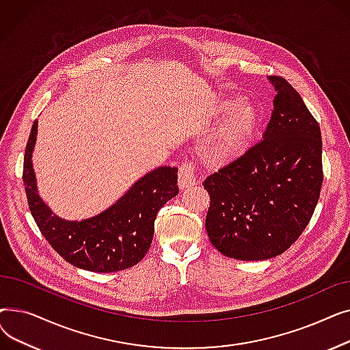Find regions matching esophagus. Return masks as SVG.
I'll return each mask as SVG.
<instances>
[{"instance_id": "esophagus-1", "label": "esophagus", "mask_w": 350, "mask_h": 350, "mask_svg": "<svg viewBox=\"0 0 350 350\" xmlns=\"http://www.w3.org/2000/svg\"><path fill=\"white\" fill-rule=\"evenodd\" d=\"M194 165L191 163H183L178 170V186L180 189H187L194 186L197 183Z\"/></svg>"}]
</instances>
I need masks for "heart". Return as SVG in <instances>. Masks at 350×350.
Returning <instances> with one entry per match:
<instances>
[{
  "label": "heart",
  "mask_w": 350,
  "mask_h": 350,
  "mask_svg": "<svg viewBox=\"0 0 350 350\" xmlns=\"http://www.w3.org/2000/svg\"><path fill=\"white\" fill-rule=\"evenodd\" d=\"M238 105V100L228 99L219 103L218 110L221 113H232L226 118L204 144V154L207 159L218 163H224L240 156L251 143L254 133L258 126V113L252 105Z\"/></svg>",
  "instance_id": "1"
}]
</instances>
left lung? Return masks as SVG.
I'll list each match as a JSON object with an SVG mask.
<instances>
[{
    "instance_id": "8db88e82",
    "label": "left lung",
    "mask_w": 350,
    "mask_h": 350,
    "mask_svg": "<svg viewBox=\"0 0 350 350\" xmlns=\"http://www.w3.org/2000/svg\"><path fill=\"white\" fill-rule=\"evenodd\" d=\"M268 79L277 95L262 139L203 183L210 241L241 261L273 258L295 243L323 181L318 122L286 79Z\"/></svg>"
}]
</instances>
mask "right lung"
Listing matches in <instances>:
<instances>
[{
	"label": "right lung",
	"instance_id": "right-lung-1",
	"mask_svg": "<svg viewBox=\"0 0 350 350\" xmlns=\"http://www.w3.org/2000/svg\"><path fill=\"white\" fill-rule=\"evenodd\" d=\"M36 132L35 120L25 147L23 180L29 211L51 247L73 267L92 272H116L140 262L153 241L159 210L178 193L177 167L161 165L100 214L68 221L51 211L36 189L31 160Z\"/></svg>",
	"mask_w": 350,
	"mask_h": 350
}]
</instances>
